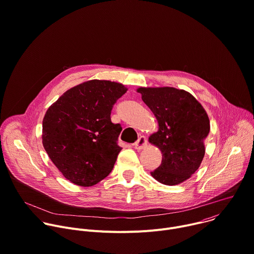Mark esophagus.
I'll return each mask as SVG.
<instances>
[{"label": "esophagus", "instance_id": "obj_1", "mask_svg": "<svg viewBox=\"0 0 254 254\" xmlns=\"http://www.w3.org/2000/svg\"><path fill=\"white\" fill-rule=\"evenodd\" d=\"M146 144H147V139H146L145 136L142 135V136L138 137V139L133 143V146H134L137 150H140V149L144 148V147L146 146Z\"/></svg>", "mask_w": 254, "mask_h": 254}]
</instances>
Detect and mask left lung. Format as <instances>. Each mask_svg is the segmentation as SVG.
<instances>
[{"mask_svg":"<svg viewBox=\"0 0 254 254\" xmlns=\"http://www.w3.org/2000/svg\"><path fill=\"white\" fill-rule=\"evenodd\" d=\"M137 92L159 127L148 140L161 150L162 160L150 175L165 186L182 184L198 170L203 159V139L210 129L207 114L184 90L139 88Z\"/></svg>","mask_w":254,"mask_h":254,"instance_id":"left-lung-1","label":"left lung"}]
</instances>
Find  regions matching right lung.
<instances>
[{"label":"right lung","instance_id":"add662e5","mask_svg":"<svg viewBox=\"0 0 254 254\" xmlns=\"http://www.w3.org/2000/svg\"><path fill=\"white\" fill-rule=\"evenodd\" d=\"M127 91L122 83L93 79L66 91L47 111L43 144L70 183L91 187L113 171L122 127L112 123L111 114Z\"/></svg>","mask_w":254,"mask_h":254}]
</instances>
